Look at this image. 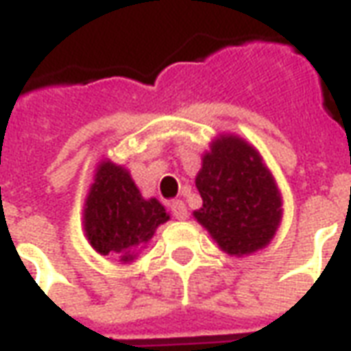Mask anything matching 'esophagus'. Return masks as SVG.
I'll use <instances>...</instances> for the list:
<instances>
[{
	"label": "esophagus",
	"mask_w": 351,
	"mask_h": 351,
	"mask_svg": "<svg viewBox=\"0 0 351 351\" xmlns=\"http://www.w3.org/2000/svg\"><path fill=\"white\" fill-rule=\"evenodd\" d=\"M171 212H173V215H175L176 219H180V221H184V219L188 217V208H186V204H184V201H180V199H176V201L171 202Z\"/></svg>",
	"instance_id": "obj_1"
}]
</instances>
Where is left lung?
<instances>
[{
	"instance_id": "8db88e82",
	"label": "left lung",
	"mask_w": 351,
	"mask_h": 351,
	"mask_svg": "<svg viewBox=\"0 0 351 351\" xmlns=\"http://www.w3.org/2000/svg\"><path fill=\"white\" fill-rule=\"evenodd\" d=\"M195 186L202 208L195 219L221 251L251 255L266 247L279 228L281 193L255 147L238 136H219L202 156Z\"/></svg>"
}]
</instances>
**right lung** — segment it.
Listing matches in <instances>:
<instances>
[{
  "label": "right lung",
  "instance_id": "right-lung-1",
  "mask_svg": "<svg viewBox=\"0 0 351 351\" xmlns=\"http://www.w3.org/2000/svg\"><path fill=\"white\" fill-rule=\"evenodd\" d=\"M167 219L160 201L143 199L126 169L100 162L83 208L85 236L96 253L132 262Z\"/></svg>",
  "mask_w": 351,
  "mask_h": 351
}]
</instances>
